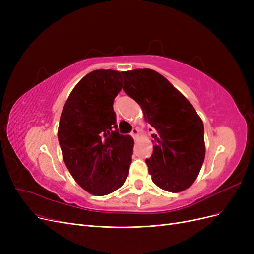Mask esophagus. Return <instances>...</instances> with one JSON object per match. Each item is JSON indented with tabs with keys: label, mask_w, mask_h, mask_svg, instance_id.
<instances>
[{
	"label": "esophagus",
	"mask_w": 254,
	"mask_h": 254,
	"mask_svg": "<svg viewBox=\"0 0 254 254\" xmlns=\"http://www.w3.org/2000/svg\"><path fill=\"white\" fill-rule=\"evenodd\" d=\"M131 135H132L133 139H136L137 135H139V129H137V128H133V129L131 130Z\"/></svg>",
	"instance_id": "34e87169"
}]
</instances>
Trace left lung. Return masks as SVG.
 <instances>
[{
	"mask_svg": "<svg viewBox=\"0 0 254 254\" xmlns=\"http://www.w3.org/2000/svg\"><path fill=\"white\" fill-rule=\"evenodd\" d=\"M125 93L139 104L156 130L153 151L146 159L153 183L167 191L189 189L205 155L204 128L191 104L173 84L150 68L122 72Z\"/></svg>",
	"mask_w": 254,
	"mask_h": 254,
	"instance_id": "1",
	"label": "left lung"
}]
</instances>
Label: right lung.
Wrapping results in <instances>:
<instances>
[{
  "label": "right lung",
  "mask_w": 254,
  "mask_h": 254,
  "mask_svg": "<svg viewBox=\"0 0 254 254\" xmlns=\"http://www.w3.org/2000/svg\"><path fill=\"white\" fill-rule=\"evenodd\" d=\"M119 71L95 70L76 84L61 112L58 141L75 181L89 193L108 195L124 184L133 139L119 133L113 101L122 90Z\"/></svg>",
  "instance_id": "right-lung-1"
}]
</instances>
